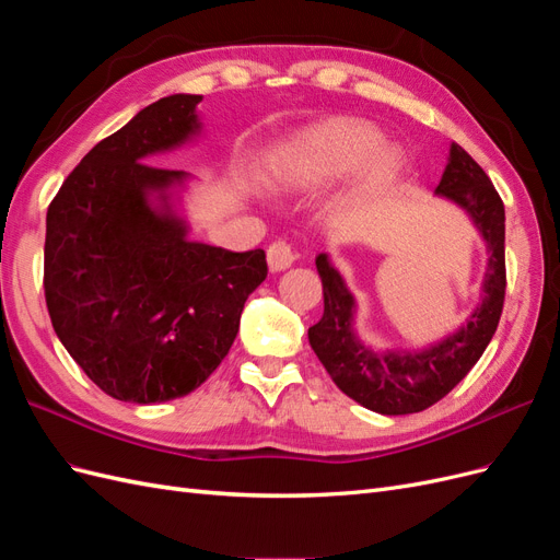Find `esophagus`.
<instances>
[{
    "label": "esophagus",
    "instance_id": "34e87169",
    "mask_svg": "<svg viewBox=\"0 0 560 560\" xmlns=\"http://www.w3.org/2000/svg\"><path fill=\"white\" fill-rule=\"evenodd\" d=\"M266 259H268L270 270H276L278 273V270H287L296 261V252L292 245H287L284 241H278L266 249Z\"/></svg>",
    "mask_w": 560,
    "mask_h": 560
}]
</instances>
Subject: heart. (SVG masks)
Masks as SVG:
<instances>
[{"label":"heart","instance_id":"obj_1","mask_svg":"<svg viewBox=\"0 0 560 560\" xmlns=\"http://www.w3.org/2000/svg\"><path fill=\"white\" fill-rule=\"evenodd\" d=\"M404 151L383 144V135L360 118H331L299 132L284 147L273 175L284 186L325 184L360 171L354 196H369L393 184L404 171Z\"/></svg>","mask_w":560,"mask_h":560}]
</instances>
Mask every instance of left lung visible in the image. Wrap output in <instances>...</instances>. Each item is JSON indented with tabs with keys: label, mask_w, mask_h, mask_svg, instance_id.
I'll return each instance as SVG.
<instances>
[{
	"label": "left lung",
	"mask_w": 560,
	"mask_h": 560,
	"mask_svg": "<svg viewBox=\"0 0 560 560\" xmlns=\"http://www.w3.org/2000/svg\"><path fill=\"white\" fill-rule=\"evenodd\" d=\"M442 196L460 206L488 247L481 282V303L465 325L422 350H371L354 331L358 303L343 276L327 254L315 259L325 294V313L308 329V341L331 381L364 409L383 416L425 411L446 397L469 369L479 362L493 338L504 303V206L493 182L460 144H451L448 163L436 186Z\"/></svg>",
	"instance_id": "left-lung-1"
}]
</instances>
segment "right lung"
Listing matches in <instances>:
<instances>
[{"mask_svg": "<svg viewBox=\"0 0 560 560\" xmlns=\"http://www.w3.org/2000/svg\"><path fill=\"white\" fill-rule=\"evenodd\" d=\"M202 95H167L97 142L46 212L44 292L72 360L114 399L189 395L222 364L264 249L189 241L175 210L186 173L142 163L198 138Z\"/></svg>", "mask_w": 560, "mask_h": 560, "instance_id": "right-lung-1", "label": "right lung"}]
</instances>
